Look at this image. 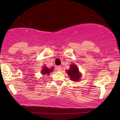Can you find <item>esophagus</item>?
<instances>
[{
	"instance_id": "esophagus-1",
	"label": "esophagus",
	"mask_w": 120,
	"mask_h": 120,
	"mask_svg": "<svg viewBox=\"0 0 120 120\" xmlns=\"http://www.w3.org/2000/svg\"><path fill=\"white\" fill-rule=\"evenodd\" d=\"M56 69L58 70V71H60V70H62V67H61V66H57V67H56Z\"/></svg>"
}]
</instances>
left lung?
Here are the masks:
<instances>
[{
    "label": "left lung",
    "instance_id": "1",
    "mask_svg": "<svg viewBox=\"0 0 120 120\" xmlns=\"http://www.w3.org/2000/svg\"><path fill=\"white\" fill-rule=\"evenodd\" d=\"M67 73L71 80L76 81L78 80H80V78H81V75L79 72V69L76 65L74 64H72L70 65V68L68 71L67 70Z\"/></svg>",
    "mask_w": 120,
    "mask_h": 120
}]
</instances>
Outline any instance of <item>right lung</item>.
Returning a JSON list of instances; mask_svg holds the SVG:
<instances>
[{
	"label": "right lung",
	"mask_w": 120,
	"mask_h": 120,
	"mask_svg": "<svg viewBox=\"0 0 120 120\" xmlns=\"http://www.w3.org/2000/svg\"><path fill=\"white\" fill-rule=\"evenodd\" d=\"M53 69L52 68H51V69H49L48 68H47V67H44V68L42 69V70H41V73L43 75L46 74L47 76H49V75H50V73L51 72L53 71Z\"/></svg>",
	"instance_id": "right-lung-1"
}]
</instances>
